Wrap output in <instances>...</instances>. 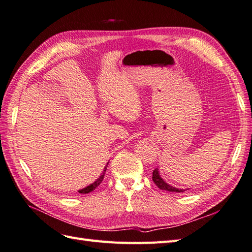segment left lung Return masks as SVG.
<instances>
[{"mask_svg": "<svg viewBox=\"0 0 252 252\" xmlns=\"http://www.w3.org/2000/svg\"><path fill=\"white\" fill-rule=\"evenodd\" d=\"M153 181L154 183L158 186L160 189H165V191H168V192H176V193H181V192H184L186 189H178V188H175V187H171L170 184L167 183L163 178L160 177L159 175V171L158 169L156 168L155 170H153Z\"/></svg>", "mask_w": 252, "mask_h": 252, "instance_id": "8db88e82", "label": "left lung"}]
</instances>
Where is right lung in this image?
<instances>
[{
    "mask_svg": "<svg viewBox=\"0 0 252 252\" xmlns=\"http://www.w3.org/2000/svg\"><path fill=\"white\" fill-rule=\"evenodd\" d=\"M108 164L109 163H107V165H105V167H104V169H103V171H102V173H101V176H100L96 181H94V183H92V184H89L88 187H86V188H84V189H79V193H81V194H87V193H91L92 191H94V189H96L100 183L102 182V180H103V177H104V173H105V171H107V167H108Z\"/></svg>",
    "mask_w": 252,
    "mask_h": 252,
    "instance_id": "1",
    "label": "right lung"
}]
</instances>
